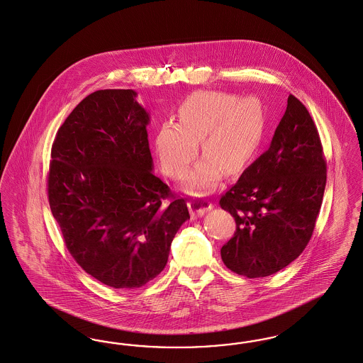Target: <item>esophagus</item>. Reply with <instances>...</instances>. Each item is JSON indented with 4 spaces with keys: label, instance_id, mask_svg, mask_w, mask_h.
<instances>
[{
    "label": "esophagus",
    "instance_id": "1",
    "mask_svg": "<svg viewBox=\"0 0 363 363\" xmlns=\"http://www.w3.org/2000/svg\"><path fill=\"white\" fill-rule=\"evenodd\" d=\"M190 214L193 218L203 216L208 211L212 209V202L206 197H191L188 202Z\"/></svg>",
    "mask_w": 363,
    "mask_h": 363
}]
</instances>
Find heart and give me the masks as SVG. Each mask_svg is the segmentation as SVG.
I'll use <instances>...</instances> for the list:
<instances>
[{
  "mask_svg": "<svg viewBox=\"0 0 363 363\" xmlns=\"http://www.w3.org/2000/svg\"><path fill=\"white\" fill-rule=\"evenodd\" d=\"M179 123L161 125L155 149L163 172L173 179L184 178L201 150L186 181L194 194L212 190L226 174H238L250 162L263 140L264 113L259 99L238 100L226 92H194L179 107Z\"/></svg>",
  "mask_w": 363,
  "mask_h": 363,
  "instance_id": "1",
  "label": "heart"
}]
</instances>
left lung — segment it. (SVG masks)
I'll list each match as a JSON object with an SVG mask.
<instances>
[{"instance_id":"left-lung-1","label":"left lung","mask_w":363,"mask_h":363,"mask_svg":"<svg viewBox=\"0 0 363 363\" xmlns=\"http://www.w3.org/2000/svg\"><path fill=\"white\" fill-rule=\"evenodd\" d=\"M318 128L304 104L289 94L269 149L220 199L236 221L221 248L235 274L265 277L299 257L313 236L327 178Z\"/></svg>"}]
</instances>
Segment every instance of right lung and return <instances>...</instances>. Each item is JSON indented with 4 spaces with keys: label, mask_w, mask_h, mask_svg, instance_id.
<instances>
[{
    "label": "right lung",
    "mask_w": 363,
    "mask_h": 363,
    "mask_svg": "<svg viewBox=\"0 0 363 363\" xmlns=\"http://www.w3.org/2000/svg\"><path fill=\"white\" fill-rule=\"evenodd\" d=\"M133 89H99L60 125L48 173L50 211L71 256L113 288L160 275L177 230L190 218L152 174L149 113Z\"/></svg>",
    "instance_id": "right-lung-1"
}]
</instances>
